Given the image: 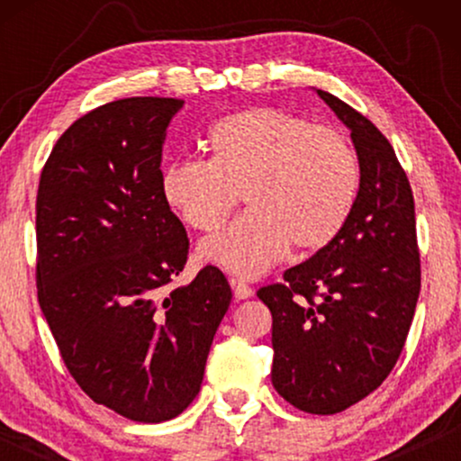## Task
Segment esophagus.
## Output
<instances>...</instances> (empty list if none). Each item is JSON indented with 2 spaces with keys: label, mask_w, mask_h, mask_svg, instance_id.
<instances>
[{
  "label": "esophagus",
  "mask_w": 461,
  "mask_h": 461,
  "mask_svg": "<svg viewBox=\"0 0 461 461\" xmlns=\"http://www.w3.org/2000/svg\"><path fill=\"white\" fill-rule=\"evenodd\" d=\"M230 287H232V294H235L237 300H245V298H249L251 294H254V289H251L248 283L241 281V279H235V276L230 279Z\"/></svg>",
  "instance_id": "obj_1"
}]
</instances>
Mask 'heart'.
Returning <instances> with one entry per match:
<instances>
[{"instance_id":"b5f03b06","label":"heart","mask_w":461,"mask_h":461,"mask_svg":"<svg viewBox=\"0 0 461 461\" xmlns=\"http://www.w3.org/2000/svg\"><path fill=\"white\" fill-rule=\"evenodd\" d=\"M210 161L180 159L161 174V194L194 230L212 232L248 203L235 224L201 243L203 260L256 276L323 249L344 229L358 194V159L342 131L279 109L226 115L207 134Z\"/></svg>"}]
</instances>
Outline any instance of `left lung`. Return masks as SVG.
I'll use <instances>...</instances> for the list:
<instances>
[{
	"instance_id": "1",
	"label": "left lung",
	"mask_w": 461,
	"mask_h": 461,
	"mask_svg": "<svg viewBox=\"0 0 461 461\" xmlns=\"http://www.w3.org/2000/svg\"><path fill=\"white\" fill-rule=\"evenodd\" d=\"M350 128L361 180L339 235L281 283L258 289L273 314V386L306 413L331 415L386 380L399 361L421 285L415 203L388 138L317 90Z\"/></svg>"
}]
</instances>
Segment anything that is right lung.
<instances>
[{
  "mask_svg": "<svg viewBox=\"0 0 461 461\" xmlns=\"http://www.w3.org/2000/svg\"><path fill=\"white\" fill-rule=\"evenodd\" d=\"M182 104L134 96L81 115L56 140L35 203L37 300L68 374L147 424L197 396L232 298L216 267L172 287L188 237L161 194V150Z\"/></svg>",
  "mask_w": 461,
  "mask_h": 461,
  "instance_id": "1",
  "label": "right lung"
}]
</instances>
